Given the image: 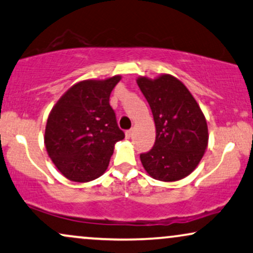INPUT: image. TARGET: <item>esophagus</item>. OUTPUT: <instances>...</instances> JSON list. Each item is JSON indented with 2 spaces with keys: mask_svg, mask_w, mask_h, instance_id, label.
Returning a JSON list of instances; mask_svg holds the SVG:
<instances>
[{
  "mask_svg": "<svg viewBox=\"0 0 253 253\" xmlns=\"http://www.w3.org/2000/svg\"><path fill=\"white\" fill-rule=\"evenodd\" d=\"M132 135H133V129L126 130V138H127V139H129Z\"/></svg>",
  "mask_w": 253,
  "mask_h": 253,
  "instance_id": "obj_1",
  "label": "esophagus"
}]
</instances>
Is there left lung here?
<instances>
[{
	"label": "left lung",
	"instance_id": "obj_1",
	"mask_svg": "<svg viewBox=\"0 0 253 253\" xmlns=\"http://www.w3.org/2000/svg\"><path fill=\"white\" fill-rule=\"evenodd\" d=\"M136 84L150 105L157 129L152 150L140 154L142 166L157 180H180L196 169L208 147L205 117L190 90L172 75L156 80L140 77Z\"/></svg>",
	"mask_w": 253,
	"mask_h": 253
}]
</instances>
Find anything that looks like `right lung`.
<instances>
[{
  "mask_svg": "<svg viewBox=\"0 0 253 253\" xmlns=\"http://www.w3.org/2000/svg\"><path fill=\"white\" fill-rule=\"evenodd\" d=\"M121 78L74 84L51 109L44 144L51 161L67 179L86 182L107 169L115 142L125 138L109 96Z\"/></svg>",
  "mask_w": 253,
  "mask_h": 253,
  "instance_id": "1",
  "label": "right lung"
}]
</instances>
